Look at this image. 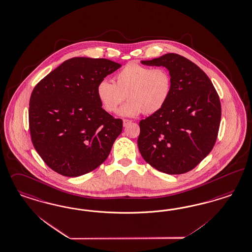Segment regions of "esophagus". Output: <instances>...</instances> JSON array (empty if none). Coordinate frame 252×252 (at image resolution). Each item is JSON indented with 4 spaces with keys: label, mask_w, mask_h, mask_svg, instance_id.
Here are the masks:
<instances>
[{
    "label": "esophagus",
    "mask_w": 252,
    "mask_h": 252,
    "mask_svg": "<svg viewBox=\"0 0 252 252\" xmlns=\"http://www.w3.org/2000/svg\"><path fill=\"white\" fill-rule=\"evenodd\" d=\"M130 122H131V121H130V120H126V119H124V120H123V126H124V127L128 126V125L130 124Z\"/></svg>",
    "instance_id": "1"
}]
</instances>
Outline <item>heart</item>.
<instances>
[{"mask_svg": "<svg viewBox=\"0 0 252 252\" xmlns=\"http://www.w3.org/2000/svg\"><path fill=\"white\" fill-rule=\"evenodd\" d=\"M115 83L103 79L97 86V96L105 111L114 113L126 99L119 114L135 117L143 112L160 110L172 92V75L166 68L129 63L115 75Z\"/></svg>", "mask_w": 252, "mask_h": 252, "instance_id": "obj_1", "label": "heart"}]
</instances>
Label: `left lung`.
Segmentation results:
<instances>
[{"label":"left lung","mask_w":252,"mask_h":252,"mask_svg":"<svg viewBox=\"0 0 252 252\" xmlns=\"http://www.w3.org/2000/svg\"><path fill=\"white\" fill-rule=\"evenodd\" d=\"M141 63L166 67L173 85L163 107L140 121V153L159 172L187 173L214 147L221 118L219 94L205 72L185 57L168 53Z\"/></svg>","instance_id":"obj_1"}]
</instances>
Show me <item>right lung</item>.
Instances as JSON below:
<instances>
[{
	"instance_id": "1",
	"label": "right lung",
	"mask_w": 252,
	"mask_h": 252,
	"mask_svg": "<svg viewBox=\"0 0 252 252\" xmlns=\"http://www.w3.org/2000/svg\"><path fill=\"white\" fill-rule=\"evenodd\" d=\"M121 66L106 59L72 58L34 87L29 107L32 142L58 174L79 177L108 157L122 121L102 108L97 86Z\"/></svg>"
}]
</instances>
